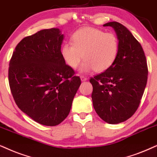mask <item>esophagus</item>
<instances>
[{
    "mask_svg": "<svg viewBox=\"0 0 157 157\" xmlns=\"http://www.w3.org/2000/svg\"><path fill=\"white\" fill-rule=\"evenodd\" d=\"M80 79H81V81H82V82L88 80V78H87V77H84V76H80Z\"/></svg>",
    "mask_w": 157,
    "mask_h": 157,
    "instance_id": "esophagus-1",
    "label": "esophagus"
}]
</instances>
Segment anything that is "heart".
<instances>
[{"label": "heart", "instance_id": "1", "mask_svg": "<svg viewBox=\"0 0 157 157\" xmlns=\"http://www.w3.org/2000/svg\"><path fill=\"white\" fill-rule=\"evenodd\" d=\"M72 43H65L61 56L69 67L75 69L84 56L80 70L102 72L114 64L118 55L119 40L114 33H105L93 27H83L72 37Z\"/></svg>", "mask_w": 157, "mask_h": 157}]
</instances>
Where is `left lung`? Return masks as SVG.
Segmentation results:
<instances>
[{
    "label": "left lung",
    "instance_id": "1",
    "mask_svg": "<svg viewBox=\"0 0 157 157\" xmlns=\"http://www.w3.org/2000/svg\"><path fill=\"white\" fill-rule=\"evenodd\" d=\"M119 40L114 64L101 74L91 77L93 105L97 114L109 124L130 118L138 109L148 79L146 56L140 43L122 24L111 21Z\"/></svg>",
    "mask_w": 157,
    "mask_h": 157
}]
</instances>
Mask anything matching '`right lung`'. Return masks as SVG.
<instances>
[{
	"label": "right lung",
	"mask_w": 157,
	"mask_h": 157,
	"mask_svg": "<svg viewBox=\"0 0 157 157\" xmlns=\"http://www.w3.org/2000/svg\"><path fill=\"white\" fill-rule=\"evenodd\" d=\"M59 29H42L18 43L9 62V82L16 104L35 122L56 126L70 112L80 78L61 53Z\"/></svg>",
	"instance_id": "right-lung-1"
}]
</instances>
